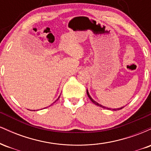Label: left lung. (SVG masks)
Instances as JSON below:
<instances>
[{
	"mask_svg": "<svg viewBox=\"0 0 151 151\" xmlns=\"http://www.w3.org/2000/svg\"><path fill=\"white\" fill-rule=\"evenodd\" d=\"M86 93H87V95H88V96H89V98L90 99V100H91V101H92V102H93V104H94L97 105V106H100V107H102V108H106V107H104V106H102V105H101V104H98V103H97V102H96V101H94V100H93V99L91 97V96H90V95H89V92H88V90H86ZM123 108H124V107H121V108H119V109H114V111H116V110H119V109H123ZM107 109H109V108H107Z\"/></svg>",
	"mask_w": 151,
	"mask_h": 151,
	"instance_id": "obj_1",
	"label": "left lung"
}]
</instances>
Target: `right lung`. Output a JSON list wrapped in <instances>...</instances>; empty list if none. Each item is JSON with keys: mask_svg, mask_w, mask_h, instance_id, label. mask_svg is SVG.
I'll list each match as a JSON object with an SVG mask.
<instances>
[{"mask_svg": "<svg viewBox=\"0 0 151 151\" xmlns=\"http://www.w3.org/2000/svg\"><path fill=\"white\" fill-rule=\"evenodd\" d=\"M59 98H60V96H59ZM59 98H58V99H59ZM58 99H57V100H56V101H58Z\"/></svg>", "mask_w": 151, "mask_h": 151, "instance_id": "right-lung-1", "label": "right lung"}]
</instances>
